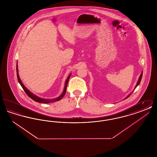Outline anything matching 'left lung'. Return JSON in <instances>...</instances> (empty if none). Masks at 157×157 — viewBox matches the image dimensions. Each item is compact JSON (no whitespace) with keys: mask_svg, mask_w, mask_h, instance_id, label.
<instances>
[{"mask_svg":"<svg viewBox=\"0 0 157 157\" xmlns=\"http://www.w3.org/2000/svg\"><path fill=\"white\" fill-rule=\"evenodd\" d=\"M142 73H143V72L142 71V73H141V74L140 75V77H139V79H138V82H137V83H136V86H135V89L139 85V84L140 83V82H141V79H142ZM132 94V93H131V94H129L128 96H127V97L125 98L124 99H127V98H128Z\"/></svg>","mask_w":157,"mask_h":157,"instance_id":"obj_1","label":"left lung"}]
</instances>
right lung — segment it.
Returning a JSON list of instances; mask_svg holds the SVG:
<instances>
[{
  "label": "right lung",
  "instance_id": "1",
  "mask_svg": "<svg viewBox=\"0 0 157 157\" xmlns=\"http://www.w3.org/2000/svg\"><path fill=\"white\" fill-rule=\"evenodd\" d=\"M16 72H17V80L18 82H19V83L21 84V86L22 87L23 89L25 90V92H26V94L28 95V96L29 97H30L31 99H32L33 101L37 102H40V103H45V104H47V103H50V102H55V101H59L60 99H61L62 98L64 97V95H65L66 93V90H67V83L69 81V79L71 77V74L69 75V76L67 77V81H65V87H64V90L62 92V94L60 95L59 97L54 98V99H44V98H41L39 97L36 96V95L33 94L32 92H31L29 90L27 89L24 85L23 84L22 82L21 81L19 75V72H18V67H17V63L16 64Z\"/></svg>",
  "mask_w": 157,
  "mask_h": 157
}]
</instances>
